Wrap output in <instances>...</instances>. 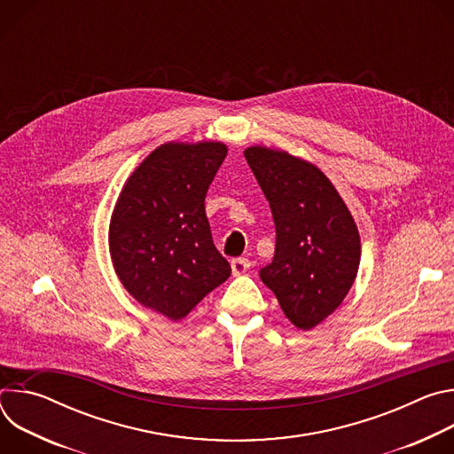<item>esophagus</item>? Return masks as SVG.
<instances>
[{
    "instance_id": "1",
    "label": "esophagus",
    "mask_w": 454,
    "mask_h": 454,
    "mask_svg": "<svg viewBox=\"0 0 454 454\" xmlns=\"http://www.w3.org/2000/svg\"><path fill=\"white\" fill-rule=\"evenodd\" d=\"M249 266H251V262L247 261V258H233L231 261V271L235 277L246 273L249 270Z\"/></svg>"
}]
</instances>
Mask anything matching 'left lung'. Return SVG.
<instances>
[{
    "label": "left lung",
    "mask_w": 454,
    "mask_h": 454,
    "mask_svg": "<svg viewBox=\"0 0 454 454\" xmlns=\"http://www.w3.org/2000/svg\"><path fill=\"white\" fill-rule=\"evenodd\" d=\"M275 221L273 262L258 271L301 331L333 314L350 291L361 256L357 226L329 177L284 151L244 153Z\"/></svg>",
    "instance_id": "obj_1"
}]
</instances>
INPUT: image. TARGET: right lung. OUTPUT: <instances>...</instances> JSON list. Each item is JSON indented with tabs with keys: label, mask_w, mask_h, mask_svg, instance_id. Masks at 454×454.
<instances>
[{
	"label": "right lung",
	"mask_w": 454,
	"mask_h": 454,
	"mask_svg": "<svg viewBox=\"0 0 454 454\" xmlns=\"http://www.w3.org/2000/svg\"><path fill=\"white\" fill-rule=\"evenodd\" d=\"M226 153L219 142L158 147L127 179L111 215L109 251L120 282L174 321L231 275L205 212Z\"/></svg>",
	"instance_id": "right-lung-1"
}]
</instances>
